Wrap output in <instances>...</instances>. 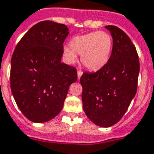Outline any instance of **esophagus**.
Here are the masks:
<instances>
[{"label":"esophagus","mask_w":154,"mask_h":154,"mask_svg":"<svg viewBox=\"0 0 154 154\" xmlns=\"http://www.w3.org/2000/svg\"><path fill=\"white\" fill-rule=\"evenodd\" d=\"M82 74H83V72L81 71V69H78V71H77V77H78V79L81 78V77Z\"/></svg>","instance_id":"esophagus-1"}]
</instances>
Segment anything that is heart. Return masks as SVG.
Here are the masks:
<instances>
[{
	"label": "heart",
	"mask_w": 154,
	"mask_h": 154,
	"mask_svg": "<svg viewBox=\"0 0 154 154\" xmlns=\"http://www.w3.org/2000/svg\"><path fill=\"white\" fill-rule=\"evenodd\" d=\"M112 38L105 32H93L73 37L69 46L63 47L68 62L73 63L81 55L84 66L91 70H98L109 61L112 49Z\"/></svg>",
	"instance_id": "heart-1"
}]
</instances>
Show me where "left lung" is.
<instances>
[{"instance_id": "obj_1", "label": "left lung", "mask_w": 154, "mask_h": 154, "mask_svg": "<svg viewBox=\"0 0 154 154\" xmlns=\"http://www.w3.org/2000/svg\"><path fill=\"white\" fill-rule=\"evenodd\" d=\"M113 38L112 54L95 73L85 72L80 79L83 88V109L98 126L110 127L125 115L136 95L140 60L134 44L123 31L107 25Z\"/></svg>"}]
</instances>
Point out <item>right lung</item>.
<instances>
[{"label":"right lung","mask_w":154,"mask_h":154,"mask_svg":"<svg viewBox=\"0 0 154 154\" xmlns=\"http://www.w3.org/2000/svg\"><path fill=\"white\" fill-rule=\"evenodd\" d=\"M68 28L40 21L24 35L11 60L10 84L15 102L28 119L40 123L62 110L76 67L61 63Z\"/></svg>","instance_id":"1"}]
</instances>
